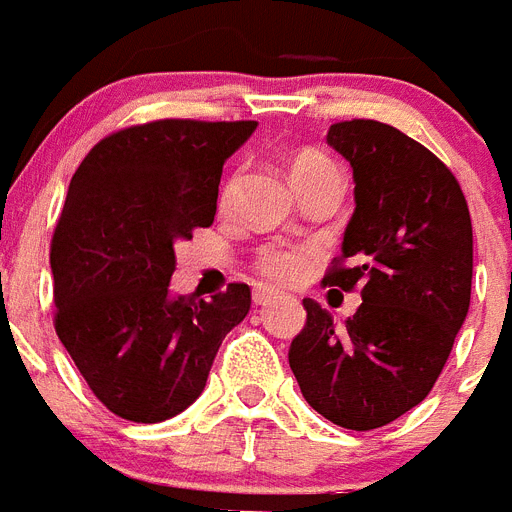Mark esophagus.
I'll use <instances>...</instances> for the list:
<instances>
[{
	"label": "esophagus",
	"mask_w": 512,
	"mask_h": 512,
	"mask_svg": "<svg viewBox=\"0 0 512 512\" xmlns=\"http://www.w3.org/2000/svg\"><path fill=\"white\" fill-rule=\"evenodd\" d=\"M279 298V292L272 287H253V303L256 305H272Z\"/></svg>",
	"instance_id": "34e87169"
}]
</instances>
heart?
<instances>
[{
  "label": "heart",
  "instance_id": "b5f03b06",
  "mask_svg": "<svg viewBox=\"0 0 512 512\" xmlns=\"http://www.w3.org/2000/svg\"><path fill=\"white\" fill-rule=\"evenodd\" d=\"M326 173H339L334 168L331 160H326L323 155H316V152H308V155H300L295 163H292V181L295 186H300L303 181H310V178L326 176ZM240 173L235 170L233 176L222 183L220 189V204L225 207L233 196L235 186H238ZM310 266L308 251L295 246H287V243H269V246L259 248L256 251V259H253V269L261 274L264 279L274 282V285H292L298 279L305 277Z\"/></svg>",
  "mask_w": 512,
  "mask_h": 512
}]
</instances>
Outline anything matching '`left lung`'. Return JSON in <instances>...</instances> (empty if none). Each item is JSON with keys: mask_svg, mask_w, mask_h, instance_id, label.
I'll return each instance as SVG.
<instances>
[{"mask_svg": "<svg viewBox=\"0 0 512 512\" xmlns=\"http://www.w3.org/2000/svg\"><path fill=\"white\" fill-rule=\"evenodd\" d=\"M326 142L355 176V214L323 285L360 290L344 326L305 298L290 368L318 414L347 430L399 419L432 391L471 303V217L451 168L373 119L339 121Z\"/></svg>", "mask_w": 512, "mask_h": 512, "instance_id": "left-lung-1", "label": "left lung"}]
</instances>
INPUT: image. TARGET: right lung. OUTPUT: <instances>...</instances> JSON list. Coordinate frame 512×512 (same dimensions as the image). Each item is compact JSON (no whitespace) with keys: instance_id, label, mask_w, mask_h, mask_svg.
Instances as JSON below:
<instances>
[{"instance_id":"1","label":"right lung","mask_w":512,"mask_h":512,"mask_svg":"<svg viewBox=\"0 0 512 512\" xmlns=\"http://www.w3.org/2000/svg\"><path fill=\"white\" fill-rule=\"evenodd\" d=\"M256 121L160 119L126 126L87 152L51 238L54 329L113 414L163 422L199 399L222 339L251 290L170 298L178 240L209 227L222 165Z\"/></svg>"}]
</instances>
